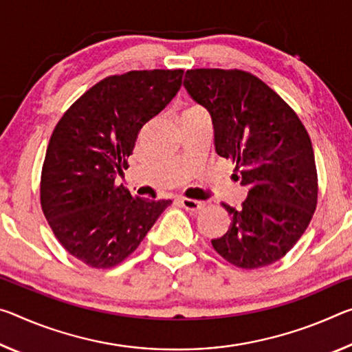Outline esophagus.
I'll return each mask as SVG.
<instances>
[{
  "label": "esophagus",
  "instance_id": "esophagus-1",
  "mask_svg": "<svg viewBox=\"0 0 352 352\" xmlns=\"http://www.w3.org/2000/svg\"><path fill=\"white\" fill-rule=\"evenodd\" d=\"M178 202L182 204V206L188 211H199L200 208H202V202H197V200H192V199H178Z\"/></svg>",
  "mask_w": 352,
  "mask_h": 352
}]
</instances>
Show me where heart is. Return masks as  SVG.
Instances as JSON below:
<instances>
[{"mask_svg":"<svg viewBox=\"0 0 352 352\" xmlns=\"http://www.w3.org/2000/svg\"><path fill=\"white\" fill-rule=\"evenodd\" d=\"M192 109H197V108H191V109H188V111H192Z\"/></svg>","mask_w":352,"mask_h":352,"instance_id":"heart-1","label":"heart"}]
</instances>
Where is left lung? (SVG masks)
Returning <instances> with one entry per match:
<instances>
[{"label": "left lung", "instance_id": "left-lung-1", "mask_svg": "<svg viewBox=\"0 0 352 352\" xmlns=\"http://www.w3.org/2000/svg\"><path fill=\"white\" fill-rule=\"evenodd\" d=\"M208 111L214 148L235 163L249 189L230 214L226 235L211 239L217 254L243 270L280 260L309 227L318 177L309 133L296 113L258 78L243 70H188L183 81Z\"/></svg>", "mask_w": 352, "mask_h": 352}]
</instances>
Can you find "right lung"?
<instances>
[{"label":"right lung","mask_w":352,"mask_h":352,"mask_svg":"<svg viewBox=\"0 0 352 352\" xmlns=\"http://www.w3.org/2000/svg\"><path fill=\"white\" fill-rule=\"evenodd\" d=\"M183 70L104 78L58 122L42 167L41 204L54 236L91 267H113L135 252L172 200L133 197L117 175L138 133L182 86Z\"/></svg>","instance_id":"obj_1"}]
</instances>
